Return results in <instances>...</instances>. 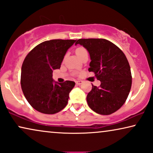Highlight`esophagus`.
Wrapping results in <instances>:
<instances>
[{
  "instance_id": "34e87169",
  "label": "esophagus",
  "mask_w": 153,
  "mask_h": 153,
  "mask_svg": "<svg viewBox=\"0 0 153 153\" xmlns=\"http://www.w3.org/2000/svg\"><path fill=\"white\" fill-rule=\"evenodd\" d=\"M82 80H78V81H76V84L78 85H80L81 84H82Z\"/></svg>"
}]
</instances>
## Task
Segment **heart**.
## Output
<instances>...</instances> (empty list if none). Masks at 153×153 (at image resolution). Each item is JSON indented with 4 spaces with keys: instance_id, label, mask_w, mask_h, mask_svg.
Wrapping results in <instances>:
<instances>
[{
    "instance_id": "heart-1",
    "label": "heart",
    "mask_w": 153,
    "mask_h": 153,
    "mask_svg": "<svg viewBox=\"0 0 153 153\" xmlns=\"http://www.w3.org/2000/svg\"><path fill=\"white\" fill-rule=\"evenodd\" d=\"M85 52H87V50H85L84 48H82V47H80V48H78L76 49V50H75V54H76V55L78 56H80V55H82L83 53Z\"/></svg>"
}]
</instances>
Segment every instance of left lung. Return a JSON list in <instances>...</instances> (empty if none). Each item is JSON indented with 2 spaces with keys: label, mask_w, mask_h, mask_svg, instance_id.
Wrapping results in <instances>:
<instances>
[{
  "label": "left lung",
  "mask_w": 153,
  "mask_h": 153,
  "mask_svg": "<svg viewBox=\"0 0 153 153\" xmlns=\"http://www.w3.org/2000/svg\"><path fill=\"white\" fill-rule=\"evenodd\" d=\"M88 51L91 62L89 72L95 73L101 81L99 87L94 86L87 96L89 108L100 115H111L122 107L131 87V73L129 62L123 51L105 39H79Z\"/></svg>",
  "instance_id": "1"
}]
</instances>
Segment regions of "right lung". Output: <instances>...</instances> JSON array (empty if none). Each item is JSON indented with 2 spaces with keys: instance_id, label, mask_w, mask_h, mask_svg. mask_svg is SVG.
Listing matches in <instances>:
<instances>
[{
  "instance_id": "right-lung-1",
  "label": "right lung",
  "mask_w": 153,
  "mask_h": 153,
  "mask_svg": "<svg viewBox=\"0 0 153 153\" xmlns=\"http://www.w3.org/2000/svg\"><path fill=\"white\" fill-rule=\"evenodd\" d=\"M76 40H51L36 46L22 66L21 86L29 104L38 112L54 114L64 109L73 81L59 83L52 78L53 70L59 69L67 50Z\"/></svg>"
}]
</instances>
